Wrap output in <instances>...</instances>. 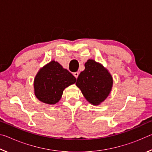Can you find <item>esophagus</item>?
<instances>
[{
    "label": "esophagus",
    "instance_id": "esophagus-1",
    "mask_svg": "<svg viewBox=\"0 0 152 152\" xmlns=\"http://www.w3.org/2000/svg\"><path fill=\"white\" fill-rule=\"evenodd\" d=\"M73 74H74V76H75V78H78V75H79V73H78V72H74Z\"/></svg>",
    "mask_w": 152,
    "mask_h": 152
}]
</instances>
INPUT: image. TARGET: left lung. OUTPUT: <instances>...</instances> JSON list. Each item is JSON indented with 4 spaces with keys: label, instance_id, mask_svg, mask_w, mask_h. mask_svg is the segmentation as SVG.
Here are the masks:
<instances>
[{
    "label": "left lung",
    "instance_id": "1",
    "mask_svg": "<svg viewBox=\"0 0 152 152\" xmlns=\"http://www.w3.org/2000/svg\"><path fill=\"white\" fill-rule=\"evenodd\" d=\"M85 69L77 78L76 85L90 103L99 105L103 102L111 91L113 78L102 64L88 60Z\"/></svg>",
    "mask_w": 152,
    "mask_h": 152
}]
</instances>
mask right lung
<instances>
[{
    "instance_id": "1",
    "label": "right lung",
    "mask_w": 152,
    "mask_h": 152,
    "mask_svg": "<svg viewBox=\"0 0 152 152\" xmlns=\"http://www.w3.org/2000/svg\"><path fill=\"white\" fill-rule=\"evenodd\" d=\"M76 79L58 61H51L40 69L34 79L35 95L40 101L54 104L60 101L66 87Z\"/></svg>"
}]
</instances>
